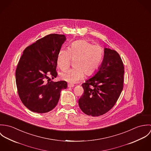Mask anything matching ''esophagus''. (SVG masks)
Instances as JSON below:
<instances>
[{
    "mask_svg": "<svg viewBox=\"0 0 151 151\" xmlns=\"http://www.w3.org/2000/svg\"><path fill=\"white\" fill-rule=\"evenodd\" d=\"M67 86H68V88H73V87L74 86L73 84H68Z\"/></svg>",
    "mask_w": 151,
    "mask_h": 151,
    "instance_id": "1",
    "label": "esophagus"
}]
</instances>
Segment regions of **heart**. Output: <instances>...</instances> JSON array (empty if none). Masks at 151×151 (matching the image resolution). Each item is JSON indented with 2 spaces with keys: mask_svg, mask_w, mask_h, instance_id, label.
I'll return each instance as SVG.
<instances>
[{
  "mask_svg": "<svg viewBox=\"0 0 151 151\" xmlns=\"http://www.w3.org/2000/svg\"><path fill=\"white\" fill-rule=\"evenodd\" d=\"M104 55L102 48L97 45H92L86 40H78L71 43L68 49L62 48L58 52L57 65L65 70L71 60H76V68L67 70L60 74L61 78L70 83H76L87 76L93 75L102 63Z\"/></svg>",
  "mask_w": 151,
  "mask_h": 151,
  "instance_id": "1",
  "label": "heart"
}]
</instances>
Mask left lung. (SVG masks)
<instances>
[{
	"label": "left lung",
	"mask_w": 151,
	"mask_h": 151,
	"mask_svg": "<svg viewBox=\"0 0 151 151\" xmlns=\"http://www.w3.org/2000/svg\"><path fill=\"white\" fill-rule=\"evenodd\" d=\"M124 65L114 50L104 49V57L93 77L82 84L84 92L78 100L81 110L88 116H99L114 106L123 88Z\"/></svg>",
	"instance_id": "left-lung-1"
}]
</instances>
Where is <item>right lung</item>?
Listing matches in <instances>:
<instances>
[{
    "label": "right lung",
    "mask_w": 151,
    "mask_h": 151,
    "mask_svg": "<svg viewBox=\"0 0 151 151\" xmlns=\"http://www.w3.org/2000/svg\"><path fill=\"white\" fill-rule=\"evenodd\" d=\"M66 40L65 35H47L27 47L16 70L18 93L22 104L32 111L44 113L56 107L65 81H50L58 76V54Z\"/></svg>",
    "instance_id": "right-lung-1"
}]
</instances>
